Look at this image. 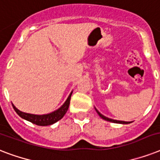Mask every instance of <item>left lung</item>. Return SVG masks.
<instances>
[{"mask_svg":"<svg viewBox=\"0 0 160 160\" xmlns=\"http://www.w3.org/2000/svg\"><path fill=\"white\" fill-rule=\"evenodd\" d=\"M96 112H97V114L100 115V118H102L103 119H105V120H107V121H109V122H112V123H116V124H130L131 122H127V121H122V120H116V119H109L108 117H105V115H103L102 114H100V112L98 111L97 109H95Z\"/></svg>","mask_w":160,"mask_h":160,"instance_id":"1","label":"left lung"}]
</instances>
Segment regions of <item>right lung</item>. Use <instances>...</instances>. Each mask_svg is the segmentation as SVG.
Masks as SVG:
<instances>
[{"instance_id":"1","label":"right lung","mask_w":160,"mask_h":160,"mask_svg":"<svg viewBox=\"0 0 160 160\" xmlns=\"http://www.w3.org/2000/svg\"><path fill=\"white\" fill-rule=\"evenodd\" d=\"M71 91L70 94L68 96L67 100H65V102L61 106L57 109L55 111L49 113V114H29V113H25L21 110H19L15 105L12 104L15 111L17 113L19 116L21 117L22 119H26L27 121H30L33 124H36V125H40V126H47V125H51V124H55V122L59 121L60 119L63 118V116L65 115V113L67 112L69 105H70V97L72 95Z\"/></svg>"}]
</instances>
